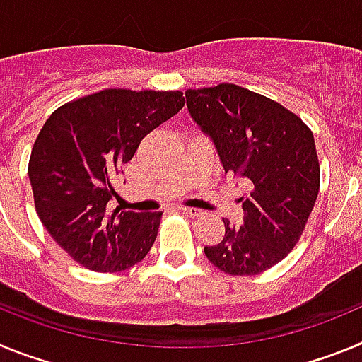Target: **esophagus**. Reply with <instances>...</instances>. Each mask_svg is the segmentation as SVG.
I'll return each instance as SVG.
<instances>
[{
  "mask_svg": "<svg viewBox=\"0 0 362 362\" xmlns=\"http://www.w3.org/2000/svg\"><path fill=\"white\" fill-rule=\"evenodd\" d=\"M179 212L187 214V216H190V217H197L203 214L199 209H192V206H179Z\"/></svg>",
  "mask_w": 362,
  "mask_h": 362,
  "instance_id": "esophagus-1",
  "label": "esophagus"
}]
</instances>
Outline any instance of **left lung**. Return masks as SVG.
<instances>
[{"mask_svg": "<svg viewBox=\"0 0 362 362\" xmlns=\"http://www.w3.org/2000/svg\"><path fill=\"white\" fill-rule=\"evenodd\" d=\"M188 114L210 137L225 174L250 185L243 225L225 221V238L204 246L210 263L232 276H255L288 255L319 194L312 130L296 114L243 86L187 90Z\"/></svg>", "mask_w": 362, "mask_h": 362, "instance_id": "1", "label": "left lung"}]
</instances>
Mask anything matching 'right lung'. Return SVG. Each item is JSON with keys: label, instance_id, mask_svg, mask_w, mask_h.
<instances>
[{"label": "right lung", "instance_id": "right-lung-1", "mask_svg": "<svg viewBox=\"0 0 362 362\" xmlns=\"http://www.w3.org/2000/svg\"><path fill=\"white\" fill-rule=\"evenodd\" d=\"M185 107L183 92L108 88L57 108L28 161L36 212L47 232L79 264L121 272L143 261L161 212H119L112 181L146 134Z\"/></svg>", "mask_w": 362, "mask_h": 362}]
</instances>
